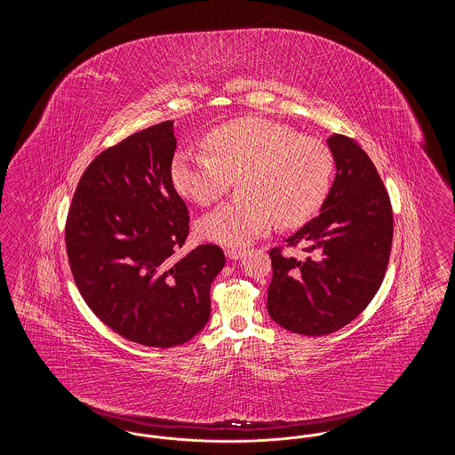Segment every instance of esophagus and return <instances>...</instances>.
I'll return each mask as SVG.
<instances>
[{"label": "esophagus", "instance_id": "esophagus-1", "mask_svg": "<svg viewBox=\"0 0 455 455\" xmlns=\"http://www.w3.org/2000/svg\"><path fill=\"white\" fill-rule=\"evenodd\" d=\"M242 254H243V252H242L240 249H227V251H225V256H227L228 259L232 260L240 259V258H242Z\"/></svg>", "mask_w": 455, "mask_h": 455}]
</instances>
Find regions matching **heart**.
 <instances>
[{
  "label": "heart",
  "mask_w": 455,
  "mask_h": 455,
  "mask_svg": "<svg viewBox=\"0 0 455 455\" xmlns=\"http://www.w3.org/2000/svg\"><path fill=\"white\" fill-rule=\"evenodd\" d=\"M210 153L179 150L171 162L175 193L197 204L225 195L234 180L242 197L227 201L197 221L199 237L242 249L266 235L275 220L295 225L310 217L331 188L334 162L321 140L290 126L242 117L210 131Z\"/></svg>",
  "instance_id": "1"
}]
</instances>
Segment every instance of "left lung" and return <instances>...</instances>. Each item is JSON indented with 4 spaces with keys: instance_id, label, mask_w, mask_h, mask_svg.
<instances>
[{
    "instance_id": "1",
    "label": "left lung",
    "mask_w": 455,
    "mask_h": 455,
    "mask_svg": "<svg viewBox=\"0 0 455 455\" xmlns=\"http://www.w3.org/2000/svg\"><path fill=\"white\" fill-rule=\"evenodd\" d=\"M327 145L336 177L321 213L284 240L308 256L269 251V317L303 336L331 334L365 310L384 280L394 232L389 195L367 153L343 134Z\"/></svg>"
}]
</instances>
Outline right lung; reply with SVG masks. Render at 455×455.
<instances>
[{
    "mask_svg": "<svg viewBox=\"0 0 455 455\" xmlns=\"http://www.w3.org/2000/svg\"><path fill=\"white\" fill-rule=\"evenodd\" d=\"M173 121L93 158L66 220V252L92 312L119 336L152 347L193 339L208 324L210 288L225 266L218 245L179 254L189 212L171 182Z\"/></svg>",
    "mask_w": 455,
    "mask_h": 455,
    "instance_id": "right-lung-1",
    "label": "right lung"
}]
</instances>
